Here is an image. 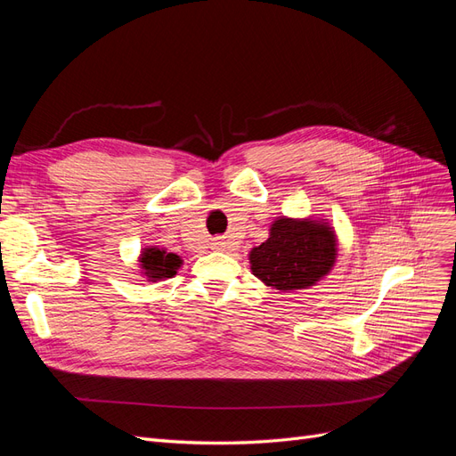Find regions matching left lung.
I'll list each match as a JSON object with an SVG mask.
<instances>
[{
	"instance_id": "1",
	"label": "left lung",
	"mask_w": 456,
	"mask_h": 456,
	"mask_svg": "<svg viewBox=\"0 0 456 456\" xmlns=\"http://www.w3.org/2000/svg\"><path fill=\"white\" fill-rule=\"evenodd\" d=\"M337 260V236L325 220L280 216L270 238L249 253L253 275L278 291L315 285Z\"/></svg>"
}]
</instances>
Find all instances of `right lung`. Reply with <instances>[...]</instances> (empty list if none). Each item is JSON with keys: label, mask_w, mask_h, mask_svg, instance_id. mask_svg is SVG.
<instances>
[{"label": "right lung", "mask_w": 456, "mask_h": 456, "mask_svg": "<svg viewBox=\"0 0 456 456\" xmlns=\"http://www.w3.org/2000/svg\"><path fill=\"white\" fill-rule=\"evenodd\" d=\"M141 268L148 281H159L165 278H173L176 270L181 268L183 260L175 253H167L159 247H146L141 251Z\"/></svg>", "instance_id": "add662e5"}]
</instances>
